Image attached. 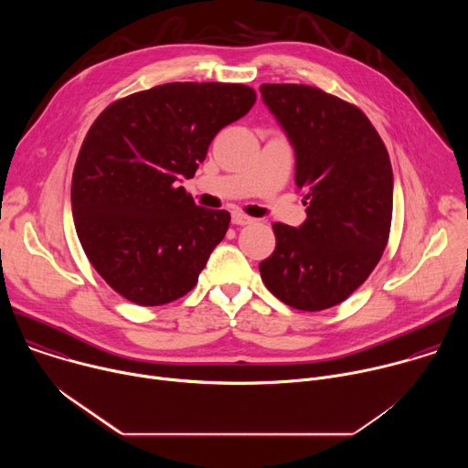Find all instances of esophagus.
I'll return each mask as SVG.
<instances>
[{
	"label": "esophagus",
	"instance_id": "esophagus-1",
	"mask_svg": "<svg viewBox=\"0 0 468 468\" xmlns=\"http://www.w3.org/2000/svg\"><path fill=\"white\" fill-rule=\"evenodd\" d=\"M231 222H233L235 226H246V224H251L253 218H250L248 215H244V213H240V211H233V213H231Z\"/></svg>",
	"mask_w": 468,
	"mask_h": 468
}]
</instances>
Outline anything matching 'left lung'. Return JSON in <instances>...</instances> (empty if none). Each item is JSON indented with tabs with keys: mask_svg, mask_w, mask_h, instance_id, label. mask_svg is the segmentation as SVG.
Wrapping results in <instances>:
<instances>
[{
	"mask_svg": "<svg viewBox=\"0 0 468 468\" xmlns=\"http://www.w3.org/2000/svg\"><path fill=\"white\" fill-rule=\"evenodd\" d=\"M296 154L307 218L276 222V250L259 264L262 283L300 311L345 302L376 269L392 218V168L367 114L316 87L261 85Z\"/></svg>",
	"mask_w": 468,
	"mask_h": 468,
	"instance_id": "8db88e82",
	"label": "left lung"
}]
</instances>
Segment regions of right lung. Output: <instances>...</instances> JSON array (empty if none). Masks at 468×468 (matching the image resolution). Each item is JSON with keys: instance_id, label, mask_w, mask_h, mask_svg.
<instances>
[{"instance_id": "1", "label": "right lung", "mask_w": 468, "mask_h": 468, "mask_svg": "<svg viewBox=\"0 0 468 468\" xmlns=\"http://www.w3.org/2000/svg\"><path fill=\"white\" fill-rule=\"evenodd\" d=\"M255 103L239 83H166L112 101L90 125L72 176V215L96 272L125 300L165 305L194 289L229 213L179 181Z\"/></svg>"}]
</instances>
